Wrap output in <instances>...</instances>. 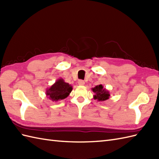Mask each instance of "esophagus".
<instances>
[{"label": "esophagus", "mask_w": 159, "mask_h": 159, "mask_svg": "<svg viewBox=\"0 0 159 159\" xmlns=\"http://www.w3.org/2000/svg\"><path fill=\"white\" fill-rule=\"evenodd\" d=\"M78 83H79V85L83 86V85H85V81H84V80H79V82H78Z\"/></svg>", "instance_id": "34e87169"}]
</instances>
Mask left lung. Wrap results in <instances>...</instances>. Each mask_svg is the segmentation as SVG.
I'll list each match as a JSON object with an SVG mask.
<instances>
[{"label": "left lung", "mask_w": 159, "mask_h": 159, "mask_svg": "<svg viewBox=\"0 0 159 159\" xmlns=\"http://www.w3.org/2000/svg\"><path fill=\"white\" fill-rule=\"evenodd\" d=\"M92 90L94 93V100H97L98 101H105L109 99L110 93L106 88H104L102 85H96L92 88Z\"/></svg>", "instance_id": "obj_1"}]
</instances>
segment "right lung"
Listing matches in <instances>:
<instances>
[{"label": "right lung", "instance_id": "1", "mask_svg": "<svg viewBox=\"0 0 159 159\" xmlns=\"http://www.w3.org/2000/svg\"><path fill=\"white\" fill-rule=\"evenodd\" d=\"M72 91V86L61 78L57 80L50 88H47L46 95L50 100L57 102L66 98Z\"/></svg>", "mask_w": 159, "mask_h": 159}]
</instances>
